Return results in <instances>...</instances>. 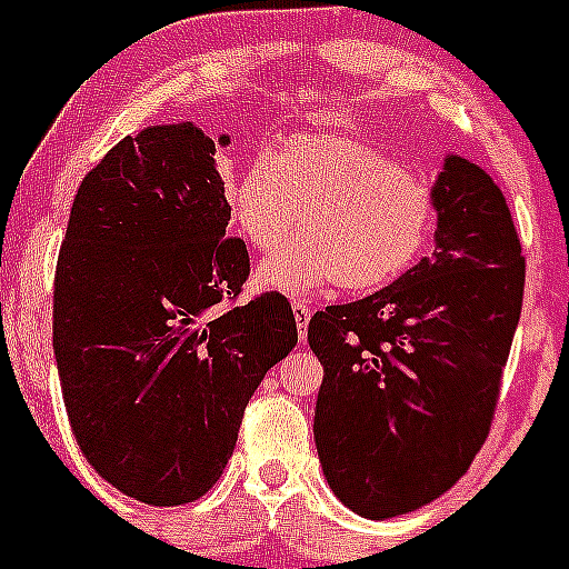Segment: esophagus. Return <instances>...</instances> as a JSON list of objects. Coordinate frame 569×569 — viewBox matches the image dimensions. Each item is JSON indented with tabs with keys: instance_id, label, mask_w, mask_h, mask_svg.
<instances>
[{
	"instance_id": "obj_1",
	"label": "esophagus",
	"mask_w": 569,
	"mask_h": 569,
	"mask_svg": "<svg viewBox=\"0 0 569 569\" xmlns=\"http://www.w3.org/2000/svg\"><path fill=\"white\" fill-rule=\"evenodd\" d=\"M291 311H295L297 332H300V341H306V336H308V321H311V308H308L302 300H295V302H291Z\"/></svg>"
}]
</instances>
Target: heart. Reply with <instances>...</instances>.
<instances>
[{
  "instance_id": "heart-1",
  "label": "heart",
  "mask_w": 569,
  "mask_h": 569,
  "mask_svg": "<svg viewBox=\"0 0 569 569\" xmlns=\"http://www.w3.org/2000/svg\"><path fill=\"white\" fill-rule=\"evenodd\" d=\"M244 244L274 252L303 222L307 239L267 258L256 286L302 297L341 283L375 291L405 274L435 228V194L393 157L349 134L306 131L256 157L226 187Z\"/></svg>"
}]
</instances>
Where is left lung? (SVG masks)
Segmentation results:
<instances>
[{"label":"left lung","mask_w":569,"mask_h":569,"mask_svg":"<svg viewBox=\"0 0 569 569\" xmlns=\"http://www.w3.org/2000/svg\"><path fill=\"white\" fill-rule=\"evenodd\" d=\"M435 252L382 291L308 325L325 366L313 418L321 470L360 518L412 512L479 455L523 306L526 261L490 173L446 153Z\"/></svg>","instance_id":"8db88e82"}]
</instances>
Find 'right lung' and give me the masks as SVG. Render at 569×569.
Wrapping results in <instances>:
<instances>
[{
	"label": "right lung",
	"mask_w": 569,
	"mask_h": 569,
	"mask_svg": "<svg viewBox=\"0 0 569 569\" xmlns=\"http://www.w3.org/2000/svg\"><path fill=\"white\" fill-rule=\"evenodd\" d=\"M217 142L192 120L126 137L82 178L54 278V358L73 438L151 507L198 501L258 382L295 349L280 295L226 308L250 258L228 239Z\"/></svg>",
	"instance_id": "obj_1"
}]
</instances>
